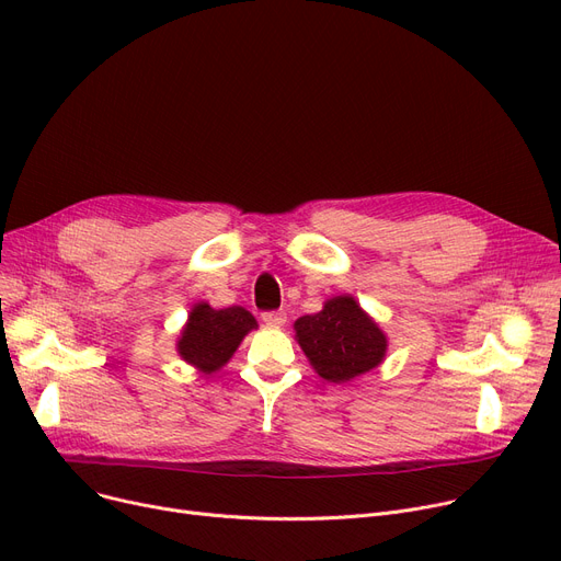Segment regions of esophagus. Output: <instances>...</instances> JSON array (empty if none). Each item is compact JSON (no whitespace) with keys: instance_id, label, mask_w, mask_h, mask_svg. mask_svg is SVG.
<instances>
[{"instance_id":"esophagus-1","label":"esophagus","mask_w":561,"mask_h":561,"mask_svg":"<svg viewBox=\"0 0 561 561\" xmlns=\"http://www.w3.org/2000/svg\"><path fill=\"white\" fill-rule=\"evenodd\" d=\"M261 319H263V323H265V325H275V328H279V325H284V323H286V311H263V313H261Z\"/></svg>"}]
</instances>
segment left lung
<instances>
[{"label":"left lung","instance_id":"left-lung-1","mask_svg":"<svg viewBox=\"0 0 561 561\" xmlns=\"http://www.w3.org/2000/svg\"><path fill=\"white\" fill-rule=\"evenodd\" d=\"M296 336L311 367L330 382L376 369L387 351L380 328L348 296L332 298L323 311L298 319Z\"/></svg>","mask_w":561,"mask_h":561}]
</instances>
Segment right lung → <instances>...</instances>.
I'll use <instances>...</instances> for the list:
<instances>
[{"mask_svg":"<svg viewBox=\"0 0 561 561\" xmlns=\"http://www.w3.org/2000/svg\"><path fill=\"white\" fill-rule=\"evenodd\" d=\"M256 328L254 316L242 307L213 309L202 302L190 311V321L181 332L179 353L204 374L217 371L236 353L238 344Z\"/></svg>","mask_w":561,"mask_h":561,"instance_id":"add662e5","label":"right lung"}]
</instances>
